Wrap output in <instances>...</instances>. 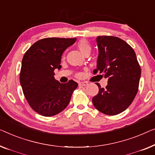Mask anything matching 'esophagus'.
Masks as SVG:
<instances>
[{
    "instance_id": "esophagus-1",
    "label": "esophagus",
    "mask_w": 155,
    "mask_h": 155,
    "mask_svg": "<svg viewBox=\"0 0 155 155\" xmlns=\"http://www.w3.org/2000/svg\"><path fill=\"white\" fill-rule=\"evenodd\" d=\"M88 84V83L87 81H81L78 83V85H79V86H86Z\"/></svg>"
}]
</instances>
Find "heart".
Returning a JSON list of instances; mask_svg holds the SVG:
<instances>
[{
	"label": "heart",
	"instance_id": "1",
	"mask_svg": "<svg viewBox=\"0 0 155 155\" xmlns=\"http://www.w3.org/2000/svg\"><path fill=\"white\" fill-rule=\"evenodd\" d=\"M77 46L78 48V49L80 50L81 52L82 53L85 54L91 53V46L90 45V43L86 39H81L80 41H78V42L77 43Z\"/></svg>",
	"mask_w": 155,
	"mask_h": 155
}]
</instances>
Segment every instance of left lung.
Wrapping results in <instances>:
<instances>
[{
    "label": "left lung",
    "instance_id": "left-lung-1",
    "mask_svg": "<svg viewBox=\"0 0 155 155\" xmlns=\"http://www.w3.org/2000/svg\"><path fill=\"white\" fill-rule=\"evenodd\" d=\"M96 41L99 55L93 74H102L108 84L104 88L97 83L99 92L93 104L104 114L117 115L130 106L138 93L140 67L134 49L122 39L99 36Z\"/></svg>",
    "mask_w": 155,
    "mask_h": 155
}]
</instances>
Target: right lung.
<instances>
[{"mask_svg": "<svg viewBox=\"0 0 155 155\" xmlns=\"http://www.w3.org/2000/svg\"><path fill=\"white\" fill-rule=\"evenodd\" d=\"M77 38H45L34 43L21 62L19 81L30 107L44 117L62 112L70 102L78 84L69 80L61 84L54 78L55 69H61V58Z\"/></svg>", "mask_w": 155, "mask_h": 155, "instance_id": "1", "label": "right lung"}]
</instances>
